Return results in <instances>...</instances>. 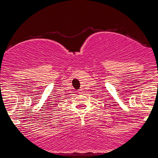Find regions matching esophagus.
<instances>
[{
	"label": "esophagus",
	"instance_id": "obj_1",
	"mask_svg": "<svg viewBox=\"0 0 158 158\" xmlns=\"http://www.w3.org/2000/svg\"><path fill=\"white\" fill-rule=\"evenodd\" d=\"M79 94H81V93H82V91H81V90H79Z\"/></svg>",
	"mask_w": 158,
	"mask_h": 158
}]
</instances>
